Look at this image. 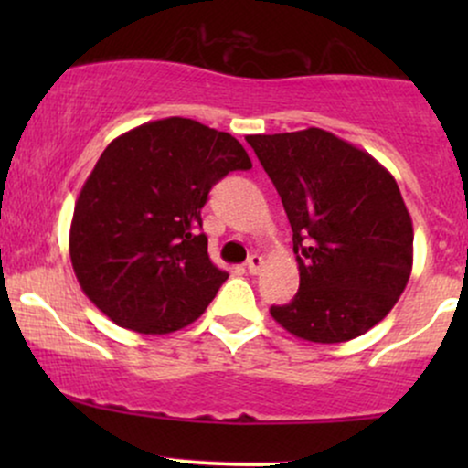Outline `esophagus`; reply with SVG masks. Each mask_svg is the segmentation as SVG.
Returning <instances> with one entry per match:
<instances>
[{"label":"esophagus","mask_w":468,"mask_h":468,"mask_svg":"<svg viewBox=\"0 0 468 468\" xmlns=\"http://www.w3.org/2000/svg\"><path fill=\"white\" fill-rule=\"evenodd\" d=\"M261 266H264V257L257 255V252H255V255H250L249 261H246V268H249L250 275H257V272L261 271Z\"/></svg>","instance_id":"34e87169"}]
</instances>
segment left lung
Instances as JSON below:
<instances>
[{
	"label": "left lung",
	"instance_id": "obj_1",
	"mask_svg": "<svg viewBox=\"0 0 468 468\" xmlns=\"http://www.w3.org/2000/svg\"><path fill=\"white\" fill-rule=\"evenodd\" d=\"M246 143L282 197L299 266L297 294L272 305V319L313 343L365 335L389 314L411 275V216L394 176L319 127Z\"/></svg>",
	"mask_w": 468,
	"mask_h": 468
}]
</instances>
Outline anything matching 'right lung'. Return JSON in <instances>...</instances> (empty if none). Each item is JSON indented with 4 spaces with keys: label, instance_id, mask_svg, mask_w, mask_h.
<instances>
[{
    "label": "right lung",
    "instance_id": "right-lung-1",
    "mask_svg": "<svg viewBox=\"0 0 468 468\" xmlns=\"http://www.w3.org/2000/svg\"><path fill=\"white\" fill-rule=\"evenodd\" d=\"M252 163L238 138L191 118L144 122L105 147L74 204L69 260L116 325L169 335L193 324L229 272L213 264L200 208Z\"/></svg>",
    "mask_w": 468,
    "mask_h": 468
}]
</instances>
